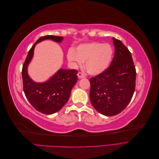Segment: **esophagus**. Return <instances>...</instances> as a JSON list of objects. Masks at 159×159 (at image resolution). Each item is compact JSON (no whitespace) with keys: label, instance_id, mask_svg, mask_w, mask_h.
Segmentation results:
<instances>
[{"label":"esophagus","instance_id":"34e87169","mask_svg":"<svg viewBox=\"0 0 159 159\" xmlns=\"http://www.w3.org/2000/svg\"><path fill=\"white\" fill-rule=\"evenodd\" d=\"M78 78L79 79H81V78H85V75L84 74H82V73H81V72H78Z\"/></svg>","mask_w":159,"mask_h":159}]
</instances>
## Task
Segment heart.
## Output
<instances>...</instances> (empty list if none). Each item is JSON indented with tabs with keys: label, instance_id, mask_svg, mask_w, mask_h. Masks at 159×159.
<instances>
[{
	"label": "heart",
	"instance_id": "heart-1",
	"mask_svg": "<svg viewBox=\"0 0 159 159\" xmlns=\"http://www.w3.org/2000/svg\"><path fill=\"white\" fill-rule=\"evenodd\" d=\"M113 51L108 44L91 42L83 44L68 50L67 58L73 68H78L85 62V69L91 75H97L106 70L111 63Z\"/></svg>",
	"mask_w": 159,
	"mask_h": 159
}]
</instances>
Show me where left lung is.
I'll use <instances>...</instances> for the list:
<instances>
[{
  "mask_svg": "<svg viewBox=\"0 0 159 159\" xmlns=\"http://www.w3.org/2000/svg\"><path fill=\"white\" fill-rule=\"evenodd\" d=\"M115 56L103 73L90 78V102L105 116L121 113L131 102L135 88L136 70L131 52L123 43L112 38Z\"/></svg>",
  "mask_w": 159,
  "mask_h": 159,
  "instance_id": "1",
  "label": "left lung"
}]
</instances>
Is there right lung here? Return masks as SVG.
I'll return each mask as SVG.
<instances>
[{
  "instance_id": "right-lung-1",
  "label": "right lung",
  "mask_w": 159,
  "mask_h": 159,
  "mask_svg": "<svg viewBox=\"0 0 159 159\" xmlns=\"http://www.w3.org/2000/svg\"><path fill=\"white\" fill-rule=\"evenodd\" d=\"M46 40L61 43L62 36L48 35L40 37L32 46L22 67L23 89L28 102L36 110L46 114H54L64 106L70 97L71 91L78 81V71L60 69L44 82H36L28 75V68L31 62L35 46Z\"/></svg>"
}]
</instances>
